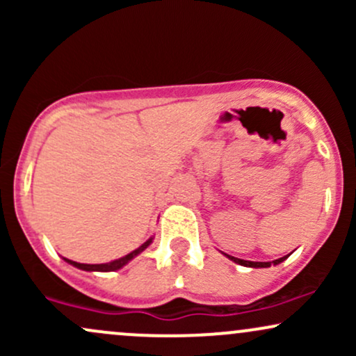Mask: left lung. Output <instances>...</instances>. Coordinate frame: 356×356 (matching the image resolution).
Segmentation results:
<instances>
[{"label": "left lung", "mask_w": 356, "mask_h": 356, "mask_svg": "<svg viewBox=\"0 0 356 356\" xmlns=\"http://www.w3.org/2000/svg\"><path fill=\"white\" fill-rule=\"evenodd\" d=\"M226 256L229 257L231 261H234L236 264H241V266H246V268H269V266H271V263H257V261H244V259H239V257H234V256H229V254H226ZM288 256H283V257H280V259H275V261H273V264L276 266V264L283 263V261Z\"/></svg>", "instance_id": "1"}]
</instances>
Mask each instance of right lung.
<instances>
[{"instance_id":"right-lung-1","label":"right lung","mask_w":356,"mask_h":356,"mask_svg":"<svg viewBox=\"0 0 356 356\" xmlns=\"http://www.w3.org/2000/svg\"><path fill=\"white\" fill-rule=\"evenodd\" d=\"M152 239L154 238H150V239H147L144 244H142V246H138L136 251H132V252H129V254H125L124 257H118V259H115V261H110V263H105V264H81V263H76V261H72V259H67V257H63L65 261H67L68 264H72V266H75V268H79V269H81V271H100V273H108V271H117V269H120V268H124L127 263H130V261L134 259V257L136 256H138L140 254L142 251H145L147 248L150 246V244H152Z\"/></svg>"}]
</instances>
